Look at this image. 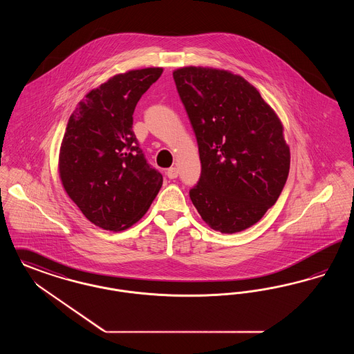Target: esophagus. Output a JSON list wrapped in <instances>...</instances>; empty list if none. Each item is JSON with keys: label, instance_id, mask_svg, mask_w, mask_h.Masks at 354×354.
<instances>
[{"label": "esophagus", "instance_id": "1", "mask_svg": "<svg viewBox=\"0 0 354 354\" xmlns=\"http://www.w3.org/2000/svg\"><path fill=\"white\" fill-rule=\"evenodd\" d=\"M167 176H169V179H176L178 178V175H179V171H178V169L176 167H171V169H169L167 170Z\"/></svg>", "mask_w": 354, "mask_h": 354}]
</instances>
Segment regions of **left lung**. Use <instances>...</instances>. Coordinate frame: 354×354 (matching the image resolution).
Returning <instances> with one entry per match:
<instances>
[{
  "label": "left lung",
  "mask_w": 354,
  "mask_h": 354,
  "mask_svg": "<svg viewBox=\"0 0 354 354\" xmlns=\"http://www.w3.org/2000/svg\"><path fill=\"white\" fill-rule=\"evenodd\" d=\"M172 76L198 140L201 175L189 191L192 204L214 230L242 232L277 203L287 180L282 122L240 75L188 66Z\"/></svg>",
  "instance_id": "8db88e82"
}]
</instances>
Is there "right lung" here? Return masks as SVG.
Listing matches in <instances>:
<instances>
[{"label":"right lung","instance_id":"obj_1","mask_svg":"<svg viewBox=\"0 0 354 354\" xmlns=\"http://www.w3.org/2000/svg\"><path fill=\"white\" fill-rule=\"evenodd\" d=\"M162 72L150 67L114 75L89 91L68 120L59 151L60 182L101 229L121 232L140 221L163 183L131 129L137 102Z\"/></svg>","mask_w":354,"mask_h":354}]
</instances>
